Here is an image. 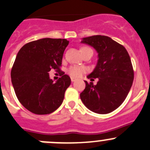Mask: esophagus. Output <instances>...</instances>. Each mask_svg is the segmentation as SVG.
<instances>
[{
	"label": "esophagus",
	"mask_w": 150,
	"mask_h": 150,
	"mask_svg": "<svg viewBox=\"0 0 150 150\" xmlns=\"http://www.w3.org/2000/svg\"><path fill=\"white\" fill-rule=\"evenodd\" d=\"M75 81H76V79H75V78H71V81H72V82H75Z\"/></svg>",
	"instance_id": "1"
}]
</instances>
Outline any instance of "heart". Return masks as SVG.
Returning <instances> with one entry per match:
<instances>
[{"mask_svg":"<svg viewBox=\"0 0 150 150\" xmlns=\"http://www.w3.org/2000/svg\"><path fill=\"white\" fill-rule=\"evenodd\" d=\"M88 48V47H83L81 48V50L83 49ZM86 68L83 66H78V65H73V66H71L68 69L67 72L71 77L72 78H80L81 75L83 73H85L86 72Z\"/></svg>","mask_w":150,"mask_h":150,"instance_id":"b5f03b06","label":"heart"}]
</instances>
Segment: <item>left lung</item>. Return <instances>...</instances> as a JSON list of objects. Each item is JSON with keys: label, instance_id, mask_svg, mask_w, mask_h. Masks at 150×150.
<instances>
[{"label": "left lung", "instance_id": "obj_1", "mask_svg": "<svg viewBox=\"0 0 150 150\" xmlns=\"http://www.w3.org/2000/svg\"><path fill=\"white\" fill-rule=\"evenodd\" d=\"M81 42L91 46L98 53L97 65L87 76L91 80L98 78V81L94 85L85 81L86 88L80 97L91 111L108 114L121 105L133 84L134 72L130 56L124 46L108 36H88Z\"/></svg>", "mask_w": 150, "mask_h": 150}]
</instances>
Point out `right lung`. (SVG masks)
I'll return each mask as SVG.
<instances>
[{
	"label": "right lung",
	"instance_id": "1",
	"mask_svg": "<svg viewBox=\"0 0 150 150\" xmlns=\"http://www.w3.org/2000/svg\"><path fill=\"white\" fill-rule=\"evenodd\" d=\"M66 39L44 38L27 43L16 56L11 72V83L20 103L35 114H49L62 105L71 79L64 72L56 82L50 78L51 69L59 71Z\"/></svg>",
	"mask_w": 150,
	"mask_h": 150
}]
</instances>
